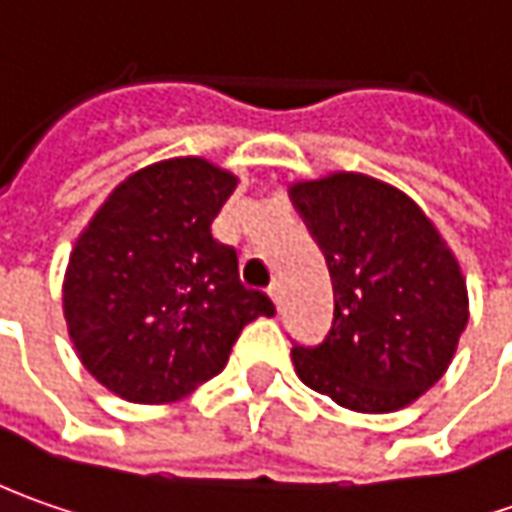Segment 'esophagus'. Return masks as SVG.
<instances>
[{"label": "esophagus", "mask_w": 512, "mask_h": 512, "mask_svg": "<svg viewBox=\"0 0 512 512\" xmlns=\"http://www.w3.org/2000/svg\"><path fill=\"white\" fill-rule=\"evenodd\" d=\"M269 297L280 306V300H283V283H280V280H274L272 286H269Z\"/></svg>", "instance_id": "1"}]
</instances>
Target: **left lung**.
I'll return each instance as SVG.
<instances>
[{"label": "left lung", "instance_id": "left-lung-1", "mask_svg": "<svg viewBox=\"0 0 512 512\" xmlns=\"http://www.w3.org/2000/svg\"><path fill=\"white\" fill-rule=\"evenodd\" d=\"M326 255L334 320L294 345V371L360 414L411 405L439 382L467 326V286L448 243L405 192L360 172L289 189Z\"/></svg>", "mask_w": 512, "mask_h": 512}]
</instances>
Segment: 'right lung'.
<instances>
[{"instance_id":"right-lung-1","label":"right lung","mask_w":512,"mask_h":512,"mask_svg":"<svg viewBox=\"0 0 512 512\" xmlns=\"http://www.w3.org/2000/svg\"><path fill=\"white\" fill-rule=\"evenodd\" d=\"M238 178L203 158L138 169L101 203L64 274V320L84 368L118 397L161 405L221 374L243 326L272 317L212 221Z\"/></svg>"}]
</instances>
